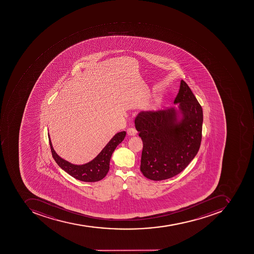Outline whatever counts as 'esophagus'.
<instances>
[{"instance_id": "esophagus-1", "label": "esophagus", "mask_w": 254, "mask_h": 254, "mask_svg": "<svg viewBox=\"0 0 254 254\" xmlns=\"http://www.w3.org/2000/svg\"><path fill=\"white\" fill-rule=\"evenodd\" d=\"M127 132V134L129 136H135V135H136V133H137L134 128H129Z\"/></svg>"}]
</instances>
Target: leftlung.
Returning <instances> with one entry per match:
<instances>
[{
  "mask_svg": "<svg viewBox=\"0 0 254 254\" xmlns=\"http://www.w3.org/2000/svg\"><path fill=\"white\" fill-rule=\"evenodd\" d=\"M174 104L168 110L142 111L135 119L143 141L140 171L151 180L180 173L199 150L202 108L185 81H181Z\"/></svg>",
  "mask_w": 254,
  "mask_h": 254,
  "instance_id": "8db88e82",
  "label": "left lung"
}]
</instances>
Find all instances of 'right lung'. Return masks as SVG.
<instances>
[{
  "instance_id": "obj_1",
  "label": "right lung",
  "mask_w": 254,
  "mask_h": 254,
  "mask_svg": "<svg viewBox=\"0 0 254 254\" xmlns=\"http://www.w3.org/2000/svg\"><path fill=\"white\" fill-rule=\"evenodd\" d=\"M48 135H49V144L51 147L52 154L57 165L68 175L77 180L86 182H95L101 180L107 175L110 169V161H111L113 152L116 147L125 140L126 131L116 133L96 158L82 165H75L62 158L53 148L49 133Z\"/></svg>"
}]
</instances>
